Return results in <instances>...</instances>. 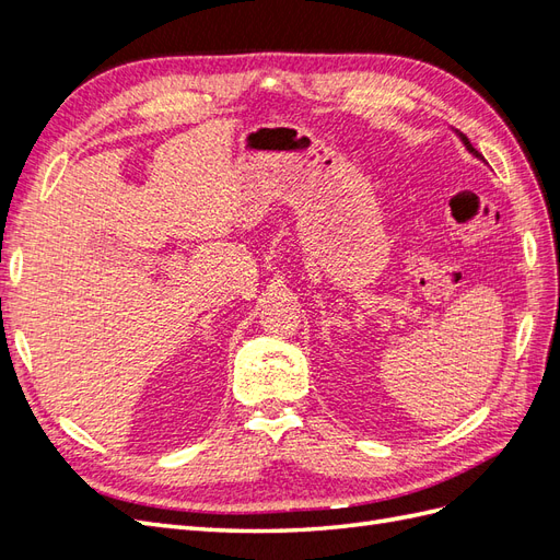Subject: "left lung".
<instances>
[{"instance_id": "1", "label": "left lung", "mask_w": 560, "mask_h": 560, "mask_svg": "<svg viewBox=\"0 0 560 560\" xmlns=\"http://www.w3.org/2000/svg\"><path fill=\"white\" fill-rule=\"evenodd\" d=\"M463 142H465V144H467V149H469V151H471V154H477V156H481V154H479V151H477V149H474V147H471V144H469V142H467V138H463Z\"/></svg>"}]
</instances>
